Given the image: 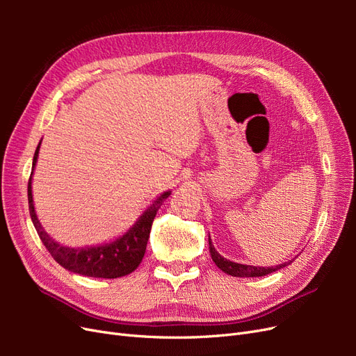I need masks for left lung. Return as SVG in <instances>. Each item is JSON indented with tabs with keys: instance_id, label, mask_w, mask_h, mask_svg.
I'll use <instances>...</instances> for the list:
<instances>
[{
	"instance_id": "obj_1",
	"label": "left lung",
	"mask_w": 356,
	"mask_h": 356,
	"mask_svg": "<svg viewBox=\"0 0 356 356\" xmlns=\"http://www.w3.org/2000/svg\"><path fill=\"white\" fill-rule=\"evenodd\" d=\"M209 252L212 257V261L217 264L224 273L236 276V277H258V276H266V275H270L279 268H282L288 264H291L293 261H288L284 264H279V266H272V267H257V266H250V264H241V263H234L227 260V258L221 257L217 251H215V248L209 239Z\"/></svg>"
}]
</instances>
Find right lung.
<instances>
[{"instance_id": "1", "label": "right lung", "mask_w": 356, "mask_h": 356, "mask_svg": "<svg viewBox=\"0 0 356 356\" xmlns=\"http://www.w3.org/2000/svg\"><path fill=\"white\" fill-rule=\"evenodd\" d=\"M40 144L35 149L34 160H32V172H34L37 163ZM32 172L28 181V203L31 220L34 222V227L40 236L41 242L44 243L50 255L55 258V261H58L63 268H67V270L72 273L105 279L126 276L129 273H132L135 268L141 264L145 254L147 242L149 238V230H152V224L154 221L157 209L160 208L161 202L168 199L170 191H165L163 195H161L152 207L139 217L134 227L129 229L123 236H120V238L115 239L114 242L90 248H68L53 241L41 227L34 209V200H32Z\"/></svg>"}]
</instances>
